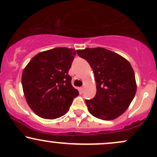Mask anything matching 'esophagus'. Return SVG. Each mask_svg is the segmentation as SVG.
Wrapping results in <instances>:
<instances>
[{
  "label": "esophagus",
  "instance_id": "1",
  "mask_svg": "<svg viewBox=\"0 0 157 157\" xmlns=\"http://www.w3.org/2000/svg\"><path fill=\"white\" fill-rule=\"evenodd\" d=\"M84 90H85V87H80V91H81V92L83 93V92H84Z\"/></svg>",
  "mask_w": 157,
  "mask_h": 157
}]
</instances>
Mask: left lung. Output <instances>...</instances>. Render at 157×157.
Returning a JSON list of instances; mask_svg holds the SVG:
<instances>
[{
  "label": "left lung",
  "mask_w": 157,
  "mask_h": 157,
  "mask_svg": "<svg viewBox=\"0 0 157 157\" xmlns=\"http://www.w3.org/2000/svg\"><path fill=\"white\" fill-rule=\"evenodd\" d=\"M94 71L97 94L86 99L89 112L97 118L110 121L128 109L136 93V82L129 62L115 52L103 48L76 50Z\"/></svg>",
  "instance_id": "left-lung-1"
}]
</instances>
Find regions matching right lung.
Returning a JSON list of instances; mask_svg holds the SVG:
<instances>
[{"label":"right lung","instance_id":"1","mask_svg":"<svg viewBox=\"0 0 157 157\" xmlns=\"http://www.w3.org/2000/svg\"><path fill=\"white\" fill-rule=\"evenodd\" d=\"M75 54L74 49L65 47L40 52L23 70L25 99L39 117L55 119L64 115L78 95L68 74Z\"/></svg>","mask_w":157,"mask_h":157}]
</instances>
